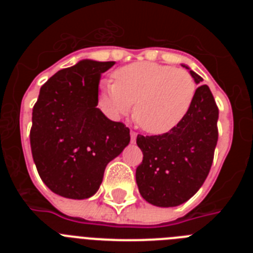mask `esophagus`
<instances>
[{"mask_svg":"<svg viewBox=\"0 0 253 253\" xmlns=\"http://www.w3.org/2000/svg\"><path fill=\"white\" fill-rule=\"evenodd\" d=\"M137 135H138L137 131L130 130V139H131V142H135V139H137Z\"/></svg>","mask_w":253,"mask_h":253,"instance_id":"1","label":"esophagus"}]
</instances>
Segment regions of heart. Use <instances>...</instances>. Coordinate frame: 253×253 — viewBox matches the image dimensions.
<instances>
[{
	"instance_id": "obj_1",
	"label": "heart",
	"mask_w": 253,
	"mask_h": 253,
	"mask_svg": "<svg viewBox=\"0 0 253 253\" xmlns=\"http://www.w3.org/2000/svg\"><path fill=\"white\" fill-rule=\"evenodd\" d=\"M196 82L187 71L151 62H138L114 72L106 82L100 102L109 115L128 114L151 134H165L176 128L193 105Z\"/></svg>"
}]
</instances>
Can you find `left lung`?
Segmentation results:
<instances>
[{"label":"left lung","instance_id":"1","mask_svg":"<svg viewBox=\"0 0 253 253\" xmlns=\"http://www.w3.org/2000/svg\"><path fill=\"white\" fill-rule=\"evenodd\" d=\"M190 75L196 84L203 81L194 71ZM218 115L213 93L207 84H200L189 113L176 128L158 135L138 134L137 144L143 161L137 167L135 180L144 200L169 208L195 195L213 163Z\"/></svg>","mask_w":253,"mask_h":253}]
</instances>
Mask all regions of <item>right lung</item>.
<instances>
[{
    "label": "right lung",
    "mask_w": 253,
    "mask_h": 253,
    "mask_svg": "<svg viewBox=\"0 0 253 253\" xmlns=\"http://www.w3.org/2000/svg\"><path fill=\"white\" fill-rule=\"evenodd\" d=\"M114 64L81 60L60 69L42 86L33 107V160L44 184L63 198L92 196L107 163L130 142L128 126L96 107L100 76Z\"/></svg>",
    "instance_id": "right-lung-1"
}]
</instances>
